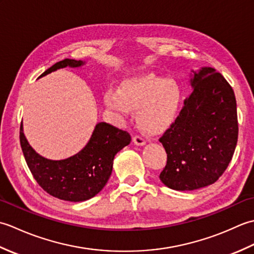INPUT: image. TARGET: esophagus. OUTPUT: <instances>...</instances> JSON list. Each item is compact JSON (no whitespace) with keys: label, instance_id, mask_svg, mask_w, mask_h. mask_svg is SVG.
Segmentation results:
<instances>
[{"label":"esophagus","instance_id":"obj_1","mask_svg":"<svg viewBox=\"0 0 254 254\" xmlns=\"http://www.w3.org/2000/svg\"><path fill=\"white\" fill-rule=\"evenodd\" d=\"M133 143L135 144V145H138V146H143V145H145V139L142 137V136H139V135H135L133 137Z\"/></svg>","mask_w":254,"mask_h":254}]
</instances>
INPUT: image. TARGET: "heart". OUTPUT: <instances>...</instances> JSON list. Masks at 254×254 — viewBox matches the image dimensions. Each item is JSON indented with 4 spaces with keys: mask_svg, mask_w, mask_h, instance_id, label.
Segmentation results:
<instances>
[{
    "mask_svg": "<svg viewBox=\"0 0 254 254\" xmlns=\"http://www.w3.org/2000/svg\"><path fill=\"white\" fill-rule=\"evenodd\" d=\"M182 100L180 85L175 79L153 73L137 75L122 82L120 89L109 88L105 94L107 107L119 116L127 117L136 110L143 130L158 133L176 120Z\"/></svg>",
    "mask_w": 254,
    "mask_h": 254,
    "instance_id": "obj_1",
    "label": "heart"
}]
</instances>
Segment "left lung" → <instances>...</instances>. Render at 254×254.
<instances>
[{"label": "left lung", "instance_id": "obj_1", "mask_svg": "<svg viewBox=\"0 0 254 254\" xmlns=\"http://www.w3.org/2000/svg\"><path fill=\"white\" fill-rule=\"evenodd\" d=\"M193 91L159 142L167 164L159 179L178 191L213 185L230 163L238 141L234 89L213 67L193 72Z\"/></svg>", "mask_w": 254, "mask_h": 254}]
</instances>
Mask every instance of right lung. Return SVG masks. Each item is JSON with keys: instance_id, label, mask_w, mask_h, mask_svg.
<instances>
[{"instance_id": "obj_1", "label": "right lung", "mask_w": 254, "mask_h": 254, "mask_svg": "<svg viewBox=\"0 0 254 254\" xmlns=\"http://www.w3.org/2000/svg\"><path fill=\"white\" fill-rule=\"evenodd\" d=\"M83 61L64 59L48 68L49 74L63 67H79ZM20 146L32 176L50 195L68 202H83L94 197L106 186L112 172L113 159L118 152L131 142L127 131L109 123H97L87 145L76 155L63 160H51L35 152L23 132L19 131Z\"/></svg>"}]
</instances>
